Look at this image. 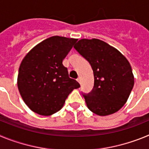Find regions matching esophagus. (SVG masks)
Instances as JSON below:
<instances>
[{
  "label": "esophagus",
  "mask_w": 149,
  "mask_h": 149,
  "mask_svg": "<svg viewBox=\"0 0 149 149\" xmlns=\"http://www.w3.org/2000/svg\"><path fill=\"white\" fill-rule=\"evenodd\" d=\"M77 81H78V83H79V84H81V77H78V78L77 79Z\"/></svg>",
  "instance_id": "1"
}]
</instances>
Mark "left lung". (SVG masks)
Segmentation results:
<instances>
[{"label": "left lung", "mask_w": 149, "mask_h": 149, "mask_svg": "<svg viewBox=\"0 0 149 149\" xmlns=\"http://www.w3.org/2000/svg\"><path fill=\"white\" fill-rule=\"evenodd\" d=\"M74 48L91 65L94 86L83 93L86 105L98 116H107L120 110L134 87L132 68L117 49L98 39L79 40Z\"/></svg>", "instance_id": "8db88e82"}]
</instances>
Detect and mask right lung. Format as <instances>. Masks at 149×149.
I'll list each match as a JSON object with an SVG mask.
<instances>
[{
    "label": "right lung",
    "instance_id": "add662e5",
    "mask_svg": "<svg viewBox=\"0 0 149 149\" xmlns=\"http://www.w3.org/2000/svg\"><path fill=\"white\" fill-rule=\"evenodd\" d=\"M77 41L54 36L36 45L24 56L18 70V88L32 111L52 115L63 107L72 91L80 87L63 65Z\"/></svg>",
    "mask_w": 149,
    "mask_h": 149
}]
</instances>
